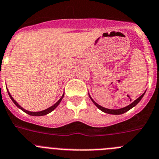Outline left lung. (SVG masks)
<instances>
[{
  "label": "left lung",
  "mask_w": 159,
  "mask_h": 159,
  "mask_svg": "<svg viewBox=\"0 0 159 159\" xmlns=\"http://www.w3.org/2000/svg\"><path fill=\"white\" fill-rule=\"evenodd\" d=\"M144 94L145 93H143V94H142V95L140 96V97H139L136 100H135V101L133 102L132 103H131L130 105H129L128 106H126V107H124V108L122 109H119V110H109V109H106V108H104V107H102V106H99L98 104H97V103L95 102L94 101V100L91 98V97L90 96V98H91V99L92 100V102H94V104L96 106H97L98 108L100 110H102V112H104V113H109V114H116V115H118V114H122V113H125V112L129 111V110H131V109L132 108V107H134L135 106H136V105L139 103V102L140 101L141 99H142V98L143 97Z\"/></svg>",
  "instance_id": "1"
}]
</instances>
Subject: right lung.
Returning a JSON list of instances; mask_svg holds the SVG:
<instances>
[{"label": "right lung", "instance_id": "right-lung-1", "mask_svg": "<svg viewBox=\"0 0 159 159\" xmlns=\"http://www.w3.org/2000/svg\"><path fill=\"white\" fill-rule=\"evenodd\" d=\"M8 94H9V97L11 98V99L12 100V102L14 103H15V105L17 106V107H19V108H20V110H23V112H25L26 113H27V114H29V115H31V116H44V115L48 114V113H50V112L53 111V110H54V109L57 108V106L58 105L60 104V102H61L62 98H63V97H64V94H63V95H62V97L61 98H60V99L58 100V101L57 102L55 103V104L53 105V106H50L49 108L46 109V110H43V111H40V112H30V111H28V110H24V109H23V108H22L21 106H20V105H19L18 103H17L16 102L15 100H14V98H13L11 97V94H10L9 91H8Z\"/></svg>", "mask_w": 159, "mask_h": 159}]
</instances>
